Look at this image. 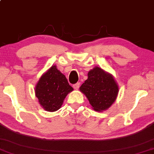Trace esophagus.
<instances>
[{
  "instance_id": "obj_1",
  "label": "esophagus",
  "mask_w": 154,
  "mask_h": 154,
  "mask_svg": "<svg viewBox=\"0 0 154 154\" xmlns=\"http://www.w3.org/2000/svg\"><path fill=\"white\" fill-rule=\"evenodd\" d=\"M79 85H80V83H79V82L76 83V84H75V85H73V88L75 89H78L79 88Z\"/></svg>"
}]
</instances>
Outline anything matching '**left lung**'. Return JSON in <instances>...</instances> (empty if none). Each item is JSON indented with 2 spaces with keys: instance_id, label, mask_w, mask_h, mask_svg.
I'll use <instances>...</instances> for the list:
<instances>
[{
  "instance_id": "8db88e82",
  "label": "left lung",
  "mask_w": 154,
  "mask_h": 154,
  "mask_svg": "<svg viewBox=\"0 0 154 154\" xmlns=\"http://www.w3.org/2000/svg\"><path fill=\"white\" fill-rule=\"evenodd\" d=\"M94 110H106L116 101L119 92L118 83L111 74L99 67L88 72V78L79 88Z\"/></svg>"
}]
</instances>
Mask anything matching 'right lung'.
Returning a JSON list of instances; mask_svg holds the SVG:
<instances>
[{
	"label": "right lung",
	"instance_id": "right-lung-1",
	"mask_svg": "<svg viewBox=\"0 0 154 154\" xmlns=\"http://www.w3.org/2000/svg\"><path fill=\"white\" fill-rule=\"evenodd\" d=\"M65 76L53 65L41 76L35 87V95L45 110L55 112L60 109L67 94L73 91Z\"/></svg>",
	"mask_w": 154,
	"mask_h": 154
}]
</instances>
